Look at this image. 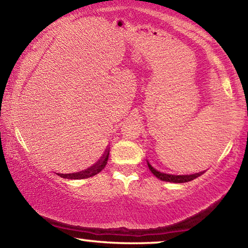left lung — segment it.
Wrapping results in <instances>:
<instances>
[{"label": "left lung", "mask_w": 248, "mask_h": 248, "mask_svg": "<svg viewBox=\"0 0 248 248\" xmlns=\"http://www.w3.org/2000/svg\"><path fill=\"white\" fill-rule=\"evenodd\" d=\"M148 166L149 170L152 171V174L154 176H156L158 179L164 180V182H170V183H187L190 182V180H194L197 177H199L200 175H202V173H198V174H194V175H169V174H164L161 173L152 167V165H150V163L148 162Z\"/></svg>", "instance_id": "left-lung-1"}]
</instances>
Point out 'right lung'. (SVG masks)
<instances>
[{"instance_id":"right-lung-1","label":"right lung","mask_w":248,"mask_h":248,"mask_svg":"<svg viewBox=\"0 0 248 248\" xmlns=\"http://www.w3.org/2000/svg\"><path fill=\"white\" fill-rule=\"evenodd\" d=\"M108 156H109V151L107 150L106 153H105V155H103V157L100 158L99 161H98L97 163H96L95 165L90 167V169L79 171V173H73V174H58V175H60L61 177L68 178V179H83V178L92 177V176L98 174L99 171H102V170H104V167L106 166V164H107Z\"/></svg>"}]
</instances>
